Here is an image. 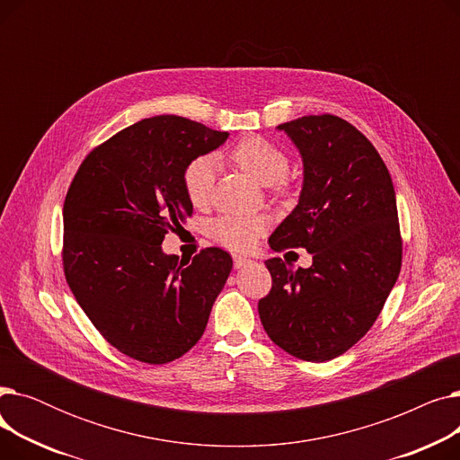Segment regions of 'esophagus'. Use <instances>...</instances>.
<instances>
[{
    "label": "esophagus",
    "mask_w": 460,
    "mask_h": 460,
    "mask_svg": "<svg viewBox=\"0 0 460 460\" xmlns=\"http://www.w3.org/2000/svg\"><path fill=\"white\" fill-rule=\"evenodd\" d=\"M233 262H234V269H243V267H246V264H252L253 261H252V259H246V257L234 255V257H233Z\"/></svg>",
    "instance_id": "esophagus-1"
}]
</instances>
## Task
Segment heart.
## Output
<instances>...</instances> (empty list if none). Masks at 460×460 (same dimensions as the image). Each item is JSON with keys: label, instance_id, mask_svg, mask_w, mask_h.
<instances>
[{"label": "heart", "instance_id": "b5f03b06", "mask_svg": "<svg viewBox=\"0 0 460 460\" xmlns=\"http://www.w3.org/2000/svg\"><path fill=\"white\" fill-rule=\"evenodd\" d=\"M229 160L257 182L267 184L276 196H288L293 191V179L287 173L288 155L267 137L248 136L236 141L229 151ZM216 165L210 156H198L186 164L182 188L193 207L201 208L210 201ZM267 227L269 220L264 216H220L210 224V236L231 252H248Z\"/></svg>", "mask_w": 460, "mask_h": 460}]
</instances>
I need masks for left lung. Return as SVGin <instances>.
<instances>
[{
	"instance_id": "left-lung-1",
	"label": "left lung",
	"mask_w": 460,
	"mask_h": 460,
	"mask_svg": "<svg viewBox=\"0 0 460 460\" xmlns=\"http://www.w3.org/2000/svg\"><path fill=\"white\" fill-rule=\"evenodd\" d=\"M278 128L302 155L304 186L269 244L305 248L313 264L295 270L281 257L264 261L272 288L259 300V317L285 352L328 361L369 332L399 278L395 190L373 143L349 120L321 113Z\"/></svg>"
}]
</instances>
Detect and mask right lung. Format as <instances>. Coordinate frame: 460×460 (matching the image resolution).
<instances>
[{
    "instance_id": "add662e5",
    "label": "right lung",
    "mask_w": 460,
    "mask_h": 460,
    "mask_svg": "<svg viewBox=\"0 0 460 460\" xmlns=\"http://www.w3.org/2000/svg\"><path fill=\"white\" fill-rule=\"evenodd\" d=\"M227 136L179 115L143 119L94 147L68 186L66 283L104 340L143 364H167L199 341L233 269L220 248L182 262L160 246L193 212L186 164Z\"/></svg>"
}]
</instances>
